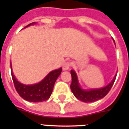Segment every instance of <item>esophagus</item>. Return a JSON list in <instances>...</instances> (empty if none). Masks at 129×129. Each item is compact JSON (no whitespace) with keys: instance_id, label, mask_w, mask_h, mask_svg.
<instances>
[{"instance_id":"esophagus-1","label":"esophagus","mask_w":129,"mask_h":129,"mask_svg":"<svg viewBox=\"0 0 129 129\" xmlns=\"http://www.w3.org/2000/svg\"><path fill=\"white\" fill-rule=\"evenodd\" d=\"M71 65V64L70 62H65L63 64V65H62V69H63V70L66 71V70H68V69H69Z\"/></svg>"}]
</instances>
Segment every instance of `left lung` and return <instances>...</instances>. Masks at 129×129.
Listing matches in <instances>:
<instances>
[{"label":"left lung","instance_id":"obj_1","mask_svg":"<svg viewBox=\"0 0 129 129\" xmlns=\"http://www.w3.org/2000/svg\"><path fill=\"white\" fill-rule=\"evenodd\" d=\"M71 78H72V82L70 86L71 91L77 99L84 102H95L106 96L111 89L116 78V75H115L109 84H108L107 86H104L102 88L84 90L82 89V87L79 84L78 78L75 71L71 70Z\"/></svg>","mask_w":129,"mask_h":129}]
</instances>
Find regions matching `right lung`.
<instances>
[{"label": "right lung", "instance_id": "add662e5", "mask_svg": "<svg viewBox=\"0 0 129 129\" xmlns=\"http://www.w3.org/2000/svg\"><path fill=\"white\" fill-rule=\"evenodd\" d=\"M36 22L30 23L25 27L31 25H34ZM12 77L15 88L20 96L27 101L31 102H40L46 101L50 98L53 91V86L56 80L60 76L62 71V68H59L51 71L47 76L41 80L40 82L34 84H23L20 83L14 76L12 71V62H11Z\"/></svg>", "mask_w": 129, "mask_h": 129}]
</instances>
